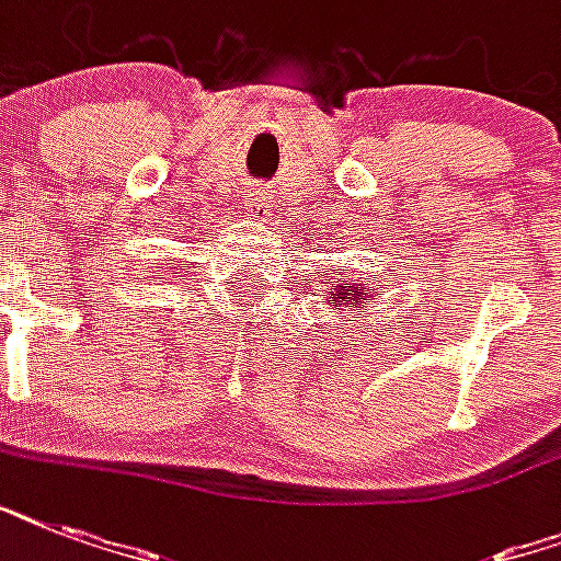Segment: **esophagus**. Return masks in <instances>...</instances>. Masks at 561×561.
<instances>
[{"label":"esophagus","instance_id":"obj_1","mask_svg":"<svg viewBox=\"0 0 561 561\" xmlns=\"http://www.w3.org/2000/svg\"><path fill=\"white\" fill-rule=\"evenodd\" d=\"M247 211H250L253 218H264V215H267V201H264L262 194H250V197H247Z\"/></svg>","mask_w":561,"mask_h":561}]
</instances>
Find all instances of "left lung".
<instances>
[{
	"label": "left lung",
	"instance_id": "obj_1",
	"mask_svg": "<svg viewBox=\"0 0 561 561\" xmlns=\"http://www.w3.org/2000/svg\"><path fill=\"white\" fill-rule=\"evenodd\" d=\"M320 288H323V294H314V297H323V306L332 311V317L337 314L343 325H346V317H352L355 311H367L369 299L375 294V288H369L367 282H360V276H346V273L325 276V282L320 279Z\"/></svg>",
	"mask_w": 561,
	"mask_h": 561
}]
</instances>
